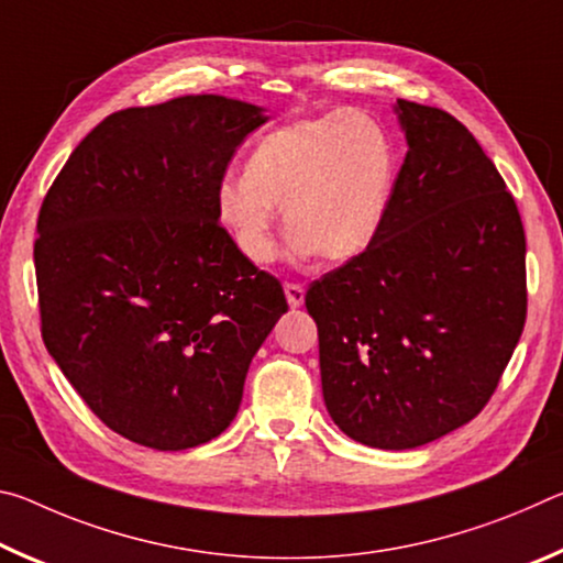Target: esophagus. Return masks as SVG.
Masks as SVG:
<instances>
[{"instance_id":"1","label":"esophagus","mask_w":563,"mask_h":563,"mask_svg":"<svg viewBox=\"0 0 563 563\" xmlns=\"http://www.w3.org/2000/svg\"><path fill=\"white\" fill-rule=\"evenodd\" d=\"M285 298H288L290 308H300L305 302V285L300 283H285Z\"/></svg>"}]
</instances>
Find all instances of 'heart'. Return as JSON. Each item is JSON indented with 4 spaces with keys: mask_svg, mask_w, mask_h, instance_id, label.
I'll list each match as a JSON object with an SVG mask.
<instances>
[{
    "mask_svg": "<svg viewBox=\"0 0 563 563\" xmlns=\"http://www.w3.org/2000/svg\"><path fill=\"white\" fill-rule=\"evenodd\" d=\"M395 184L397 151L383 121L335 109L265 133L245 174L218 184L216 213L238 253L255 265L278 253V206L295 253L347 263L383 231Z\"/></svg>",
    "mask_w": 563,
    "mask_h": 563,
    "instance_id": "b5f03b06",
    "label": "heart"
}]
</instances>
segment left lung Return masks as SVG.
<instances>
[{
	"instance_id": "8db88e82",
	"label": "left lung",
	"mask_w": 563,
	"mask_h": 563,
	"mask_svg": "<svg viewBox=\"0 0 563 563\" xmlns=\"http://www.w3.org/2000/svg\"><path fill=\"white\" fill-rule=\"evenodd\" d=\"M407 139L373 245L310 285L325 407L377 450H415L482 412L527 320V238L464 123L397 99Z\"/></svg>"
}]
</instances>
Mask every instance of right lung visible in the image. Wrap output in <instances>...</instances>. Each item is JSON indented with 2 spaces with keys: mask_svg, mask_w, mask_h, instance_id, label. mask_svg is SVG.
<instances>
[{
  "mask_svg": "<svg viewBox=\"0 0 563 563\" xmlns=\"http://www.w3.org/2000/svg\"><path fill=\"white\" fill-rule=\"evenodd\" d=\"M265 109L218 93L111 113L36 221L42 338L103 424L161 452L233 422L247 367L288 312L218 223L216 188Z\"/></svg>",
  "mask_w": 563,
  "mask_h": 563,
  "instance_id": "obj_1",
  "label": "right lung"
}]
</instances>
